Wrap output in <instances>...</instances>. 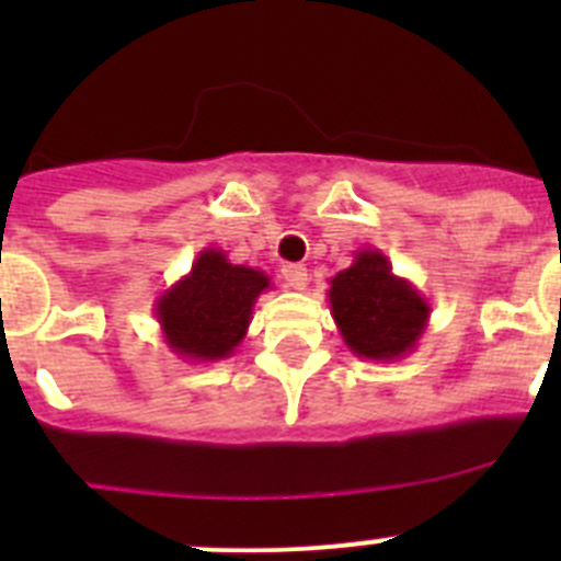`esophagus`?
<instances>
[{
  "label": "esophagus",
  "instance_id": "34e87169",
  "mask_svg": "<svg viewBox=\"0 0 561 561\" xmlns=\"http://www.w3.org/2000/svg\"><path fill=\"white\" fill-rule=\"evenodd\" d=\"M282 279H285V285L290 287V290H304L309 282V274L304 265L287 263V265H282Z\"/></svg>",
  "mask_w": 561,
  "mask_h": 561
}]
</instances>
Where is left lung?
I'll return each instance as SVG.
<instances>
[{
    "label": "left lung",
    "mask_w": 561,
    "mask_h": 561,
    "mask_svg": "<svg viewBox=\"0 0 561 561\" xmlns=\"http://www.w3.org/2000/svg\"><path fill=\"white\" fill-rule=\"evenodd\" d=\"M331 314L344 344L366 360H399L426 333L428 307L415 285L393 274L380 249H358L350 268L328 290Z\"/></svg>",
    "instance_id": "8db88e82"
}]
</instances>
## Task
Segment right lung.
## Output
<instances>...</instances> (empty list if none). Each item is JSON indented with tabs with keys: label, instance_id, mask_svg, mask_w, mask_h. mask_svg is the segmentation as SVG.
<instances>
[{
	"label": "right lung",
	"instance_id": "right-lung-1",
	"mask_svg": "<svg viewBox=\"0 0 561 561\" xmlns=\"http://www.w3.org/2000/svg\"><path fill=\"white\" fill-rule=\"evenodd\" d=\"M268 285L263 271L230 263L222 249H203L190 274L157 298L162 339L171 353L192 364L230 358L244 342L254 301Z\"/></svg>",
	"mask_w": 561,
	"mask_h": 561
}]
</instances>
